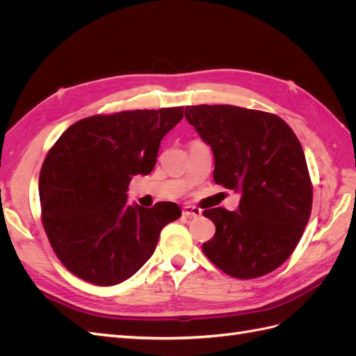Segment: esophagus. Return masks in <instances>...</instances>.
<instances>
[{"label": "esophagus", "instance_id": "1", "mask_svg": "<svg viewBox=\"0 0 356 356\" xmlns=\"http://www.w3.org/2000/svg\"><path fill=\"white\" fill-rule=\"evenodd\" d=\"M182 215L187 218H197L202 215V211L196 207H184V209H182Z\"/></svg>", "mask_w": 356, "mask_h": 356}]
</instances>
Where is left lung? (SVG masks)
Listing matches in <instances>:
<instances>
[{
	"label": "left lung",
	"instance_id": "obj_1",
	"mask_svg": "<svg viewBox=\"0 0 356 356\" xmlns=\"http://www.w3.org/2000/svg\"><path fill=\"white\" fill-rule=\"evenodd\" d=\"M186 118L212 148L213 181L242 193L236 212L203 211L217 229L202 245L204 255L238 279L273 272L296 250L312 212L298 138L281 117L234 105L186 106Z\"/></svg>",
	"mask_w": 356,
	"mask_h": 356
}]
</instances>
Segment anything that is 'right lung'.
<instances>
[{"mask_svg":"<svg viewBox=\"0 0 356 356\" xmlns=\"http://www.w3.org/2000/svg\"><path fill=\"white\" fill-rule=\"evenodd\" d=\"M182 115L184 106L86 117L49 149L38 179L41 222L72 275L99 286L126 281L181 217L174 202L132 207L126 191L134 175L154 169L161 139Z\"/></svg>","mask_w":356,"mask_h":356,"instance_id":"add662e5","label":"right lung"}]
</instances>
